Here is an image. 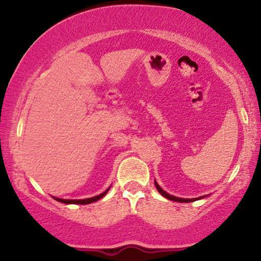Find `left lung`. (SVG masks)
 <instances>
[{"label": "left lung", "instance_id": "8db88e82", "mask_svg": "<svg viewBox=\"0 0 261 261\" xmlns=\"http://www.w3.org/2000/svg\"><path fill=\"white\" fill-rule=\"evenodd\" d=\"M154 185H155V188H157V190L160 191V194H161L162 196H164V197H166V199L172 200V201H176V202H191V201H196V200H200V199H202V197L207 196V195L200 196V197H195V199H182V197L173 196V195H170V194L167 193V191H164L163 189H162L160 185H158V182L155 181V180H154Z\"/></svg>", "mask_w": 261, "mask_h": 261}]
</instances>
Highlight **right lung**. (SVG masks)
I'll list each match as a JSON object with an SVG mask.
<instances>
[{
  "label": "right lung",
  "mask_w": 261,
  "mask_h": 261,
  "mask_svg": "<svg viewBox=\"0 0 261 261\" xmlns=\"http://www.w3.org/2000/svg\"><path fill=\"white\" fill-rule=\"evenodd\" d=\"M109 189H110V187L108 188L107 190L104 191V193L99 194V195L93 196V197H88V199H82V200H67V199H59V197H54V196L53 197L56 200V201H60V202H62V203H74V205H88V203L98 201V200H100L101 197L106 196L108 191H109Z\"/></svg>",
  "instance_id": "obj_1"
}]
</instances>
